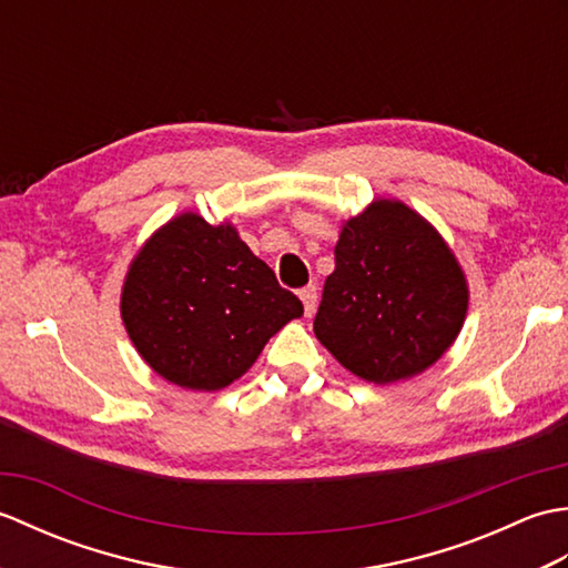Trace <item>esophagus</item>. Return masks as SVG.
<instances>
[{"label": "esophagus", "mask_w": 568, "mask_h": 568, "mask_svg": "<svg viewBox=\"0 0 568 568\" xmlns=\"http://www.w3.org/2000/svg\"><path fill=\"white\" fill-rule=\"evenodd\" d=\"M300 300H303L305 305V315L312 317V312L317 307V285H305L303 291H300Z\"/></svg>", "instance_id": "esophagus-1"}]
</instances>
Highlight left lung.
<instances>
[{
	"instance_id": "obj_1",
	"label": "left lung",
	"mask_w": 568,
	"mask_h": 568,
	"mask_svg": "<svg viewBox=\"0 0 568 568\" xmlns=\"http://www.w3.org/2000/svg\"><path fill=\"white\" fill-rule=\"evenodd\" d=\"M334 261L315 334L354 376L378 385L413 378L462 332V265L437 229L400 200H376L352 216Z\"/></svg>"
}]
</instances>
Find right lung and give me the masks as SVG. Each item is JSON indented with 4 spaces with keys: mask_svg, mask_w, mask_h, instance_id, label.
I'll return each mask as SVG.
<instances>
[{
    "mask_svg": "<svg viewBox=\"0 0 568 568\" xmlns=\"http://www.w3.org/2000/svg\"><path fill=\"white\" fill-rule=\"evenodd\" d=\"M303 317V303L239 239L183 212L131 261L122 320L146 364L180 388L222 390L244 376L265 342Z\"/></svg>",
    "mask_w": 568,
    "mask_h": 568,
    "instance_id": "add662e5",
    "label": "right lung"
}]
</instances>
